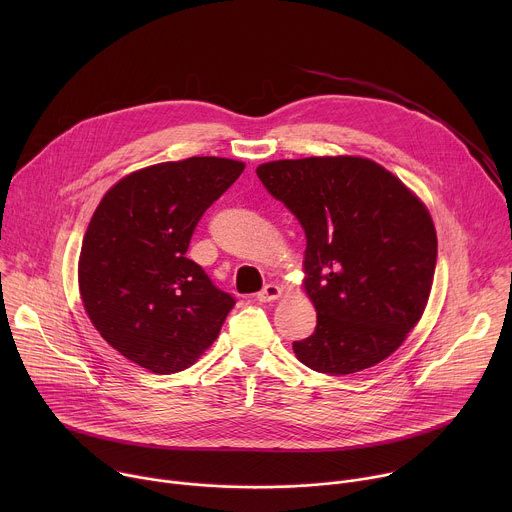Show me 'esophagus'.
<instances>
[{"label":"esophagus","mask_w":512,"mask_h":512,"mask_svg":"<svg viewBox=\"0 0 512 512\" xmlns=\"http://www.w3.org/2000/svg\"><path fill=\"white\" fill-rule=\"evenodd\" d=\"M281 296V287L279 285H275V283H267L259 294H257V300L259 302H273V300H277Z\"/></svg>","instance_id":"esophagus-1"}]
</instances>
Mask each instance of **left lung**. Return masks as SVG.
<instances>
[{
  "label": "left lung",
  "instance_id": "left-lung-1",
  "mask_svg": "<svg viewBox=\"0 0 512 512\" xmlns=\"http://www.w3.org/2000/svg\"><path fill=\"white\" fill-rule=\"evenodd\" d=\"M257 176L306 233L304 285L318 324L294 342L298 360L330 375L375 367L429 298L437 237L427 208L367 158L279 160Z\"/></svg>",
  "mask_w": 512,
  "mask_h": 512
}]
</instances>
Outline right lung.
<instances>
[{
  "label": "right lung",
  "instance_id": "1",
  "mask_svg": "<svg viewBox=\"0 0 512 512\" xmlns=\"http://www.w3.org/2000/svg\"><path fill=\"white\" fill-rule=\"evenodd\" d=\"M245 170L188 158L137 170L97 206L79 261L83 306L127 360L158 375L188 369L216 340L235 298L186 257L204 210Z\"/></svg>",
  "mask_w": 512,
  "mask_h": 512
}]
</instances>
